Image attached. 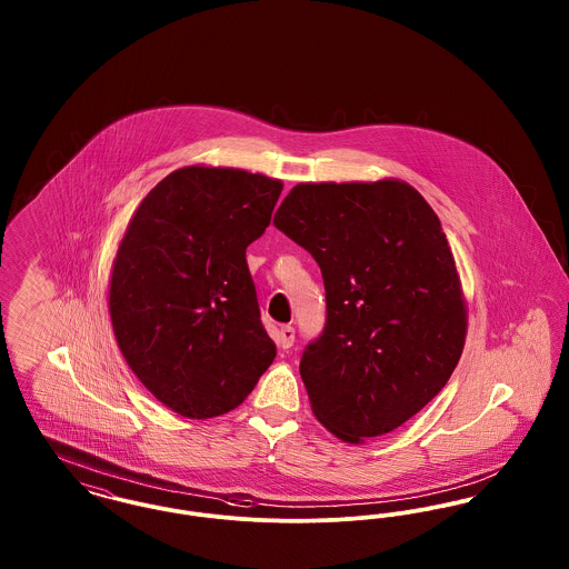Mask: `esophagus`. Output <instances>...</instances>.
Returning <instances> with one entry per match:
<instances>
[{"mask_svg": "<svg viewBox=\"0 0 569 569\" xmlns=\"http://www.w3.org/2000/svg\"><path fill=\"white\" fill-rule=\"evenodd\" d=\"M277 343H279L283 350L292 348V346H295V328H292V326H281V328H279V335H277Z\"/></svg>", "mask_w": 569, "mask_h": 569, "instance_id": "34e87169", "label": "esophagus"}]
</instances>
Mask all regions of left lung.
I'll list each match as a JSON object with an SVG mask.
<instances>
[{
	"mask_svg": "<svg viewBox=\"0 0 569 569\" xmlns=\"http://www.w3.org/2000/svg\"><path fill=\"white\" fill-rule=\"evenodd\" d=\"M274 228L318 262L326 325L300 358L316 418L358 443L418 413L459 362L467 311L441 221L403 181L300 183Z\"/></svg>",
	"mask_w": 569,
	"mask_h": 569,
	"instance_id": "left-lung-1",
	"label": "left lung"
}]
</instances>
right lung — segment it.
Masks as SVG:
<instances>
[{"label": "right lung", "instance_id": "1", "mask_svg": "<svg viewBox=\"0 0 569 569\" xmlns=\"http://www.w3.org/2000/svg\"><path fill=\"white\" fill-rule=\"evenodd\" d=\"M281 181L188 166L136 209L110 274L112 330L136 378L186 418L241 406L277 348L260 320L247 244L264 234Z\"/></svg>", "mask_w": 569, "mask_h": 569}]
</instances>
